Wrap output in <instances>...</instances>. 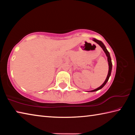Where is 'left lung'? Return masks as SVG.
Returning <instances> with one entry per match:
<instances>
[{"label":"left lung","mask_w":135,"mask_h":135,"mask_svg":"<svg viewBox=\"0 0 135 135\" xmlns=\"http://www.w3.org/2000/svg\"><path fill=\"white\" fill-rule=\"evenodd\" d=\"M93 40L94 41V42H95L96 43H97L98 45H99L100 47H102V49H103V51L105 52V53L106 55L107 56V58H108V65H109V70H108V75H107V79L105 80L104 83L102 84L101 86H100V87H99V88L96 89L95 90H91L90 91V92H95V91H97L98 90L100 89H102L103 87L105 85L107 82L108 81V79L109 78V76H111V70H112V62H111V57H110V55H109V52L107 51V49L106 48V47L105 46V45H104V43H102L101 41L100 40H98L97 39H96V38H93Z\"/></svg>","instance_id":"obj_1"}]
</instances>
